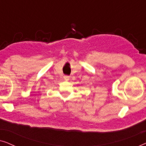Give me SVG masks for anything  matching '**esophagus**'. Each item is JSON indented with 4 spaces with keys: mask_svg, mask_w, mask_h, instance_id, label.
Wrapping results in <instances>:
<instances>
[{
    "mask_svg": "<svg viewBox=\"0 0 146 146\" xmlns=\"http://www.w3.org/2000/svg\"><path fill=\"white\" fill-rule=\"evenodd\" d=\"M64 79L65 80L68 81L70 80V76H64Z\"/></svg>",
    "mask_w": 146,
    "mask_h": 146,
    "instance_id": "34e87169",
    "label": "esophagus"
}]
</instances>
